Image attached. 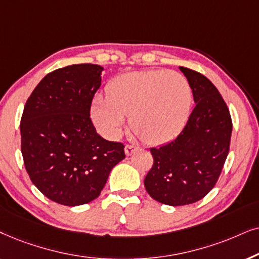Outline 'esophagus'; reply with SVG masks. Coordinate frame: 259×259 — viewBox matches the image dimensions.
<instances>
[{"instance_id":"34e87169","label":"esophagus","mask_w":259,"mask_h":259,"mask_svg":"<svg viewBox=\"0 0 259 259\" xmlns=\"http://www.w3.org/2000/svg\"><path fill=\"white\" fill-rule=\"evenodd\" d=\"M136 149H137V147L134 146V144H126L125 149H124V150H125L126 155H132Z\"/></svg>"}]
</instances>
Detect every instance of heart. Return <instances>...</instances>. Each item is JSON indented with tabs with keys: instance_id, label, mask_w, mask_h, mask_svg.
<instances>
[{
	"instance_id": "1",
	"label": "heart",
	"mask_w": 259,
	"mask_h": 259,
	"mask_svg": "<svg viewBox=\"0 0 259 259\" xmlns=\"http://www.w3.org/2000/svg\"><path fill=\"white\" fill-rule=\"evenodd\" d=\"M192 89L184 75L173 71L127 72L113 79L108 97L98 96L92 117L109 137H117L126 116L144 142L158 144L177 137L192 108Z\"/></svg>"
}]
</instances>
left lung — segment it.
I'll use <instances>...</instances> for the list:
<instances>
[{
	"mask_svg": "<svg viewBox=\"0 0 259 259\" xmlns=\"http://www.w3.org/2000/svg\"><path fill=\"white\" fill-rule=\"evenodd\" d=\"M195 108L171 142L151 148L154 163L144 179L151 198L169 206L189 205L214 187L230 150L232 119L218 89L205 75L180 66Z\"/></svg>",
	"mask_w": 259,
	"mask_h": 259,
	"instance_id": "1",
	"label": "left lung"
}]
</instances>
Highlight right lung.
Segmentation results:
<instances>
[{"label":"right lung","mask_w":259,"mask_h":259,"mask_svg":"<svg viewBox=\"0 0 259 259\" xmlns=\"http://www.w3.org/2000/svg\"><path fill=\"white\" fill-rule=\"evenodd\" d=\"M102 71L95 64L58 68L37 84L23 109L26 170L35 187L60 205L98 198L110 171L125 157L124 144L98 135L90 117Z\"/></svg>","instance_id":"obj_1"}]
</instances>
